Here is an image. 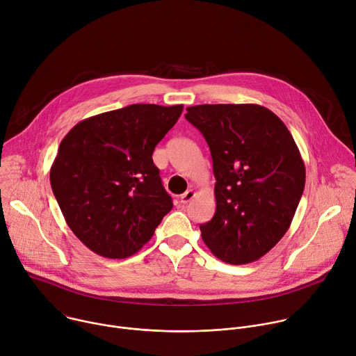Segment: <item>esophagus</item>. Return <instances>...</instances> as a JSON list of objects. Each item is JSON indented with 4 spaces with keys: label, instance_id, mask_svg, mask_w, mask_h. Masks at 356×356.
Instances as JSON below:
<instances>
[{
    "label": "esophagus",
    "instance_id": "1",
    "mask_svg": "<svg viewBox=\"0 0 356 356\" xmlns=\"http://www.w3.org/2000/svg\"><path fill=\"white\" fill-rule=\"evenodd\" d=\"M194 195H195V191H194V190H187L184 194H181L180 202H181V204H187L188 201H191V200L194 198Z\"/></svg>",
    "mask_w": 356,
    "mask_h": 356
}]
</instances>
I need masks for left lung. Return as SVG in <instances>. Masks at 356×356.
I'll return each mask as SVG.
<instances>
[{
    "label": "left lung",
    "mask_w": 356,
    "mask_h": 356,
    "mask_svg": "<svg viewBox=\"0 0 356 356\" xmlns=\"http://www.w3.org/2000/svg\"><path fill=\"white\" fill-rule=\"evenodd\" d=\"M186 120L206 138L216 177V214L201 224L213 255L229 265L255 262L289 229L306 166L283 121L258 104H202Z\"/></svg>",
    "instance_id": "8db88e82"
}]
</instances>
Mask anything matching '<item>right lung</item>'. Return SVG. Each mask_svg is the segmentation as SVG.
I'll list each match as a JSON object with an SVG mask.
<instances>
[{
  "label": "right lung",
  "mask_w": 356,
  "mask_h": 356,
  "mask_svg": "<svg viewBox=\"0 0 356 356\" xmlns=\"http://www.w3.org/2000/svg\"><path fill=\"white\" fill-rule=\"evenodd\" d=\"M181 111L132 104L83 120L60 142L50 184L67 225L97 255L132 257L172 210L152 154Z\"/></svg>",
  "instance_id": "right-lung-1"
}]
</instances>
